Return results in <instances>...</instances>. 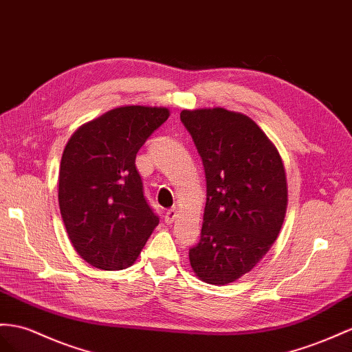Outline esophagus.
I'll return each instance as SVG.
<instances>
[{
  "mask_svg": "<svg viewBox=\"0 0 352 352\" xmlns=\"http://www.w3.org/2000/svg\"><path fill=\"white\" fill-rule=\"evenodd\" d=\"M177 215H178V211H177L175 208H173V210H168V211H166V214H165V221H166L168 224L174 223V220L177 219Z\"/></svg>",
  "mask_w": 352,
  "mask_h": 352,
  "instance_id": "obj_1",
  "label": "esophagus"
}]
</instances>
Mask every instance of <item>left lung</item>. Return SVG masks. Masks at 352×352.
I'll return each instance as SVG.
<instances>
[{
    "mask_svg": "<svg viewBox=\"0 0 352 352\" xmlns=\"http://www.w3.org/2000/svg\"><path fill=\"white\" fill-rule=\"evenodd\" d=\"M202 159L206 204L201 239L188 251L196 276L224 285L272 247L287 211L283 159L248 116L202 108L179 114Z\"/></svg>",
    "mask_w": 352,
    "mask_h": 352,
    "instance_id": "left-lung-1",
    "label": "left lung"
}]
</instances>
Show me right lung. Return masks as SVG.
Returning <instances> with one entry per match:
<instances>
[{
  "label": "right lung",
  "mask_w": 352,
  "mask_h": 352,
  "mask_svg": "<svg viewBox=\"0 0 352 352\" xmlns=\"http://www.w3.org/2000/svg\"><path fill=\"white\" fill-rule=\"evenodd\" d=\"M169 117L165 107L128 105L71 135L59 169V208L78 256L102 270L129 267L159 224L135 157Z\"/></svg>",
  "instance_id": "1"
}]
</instances>
